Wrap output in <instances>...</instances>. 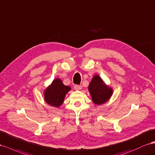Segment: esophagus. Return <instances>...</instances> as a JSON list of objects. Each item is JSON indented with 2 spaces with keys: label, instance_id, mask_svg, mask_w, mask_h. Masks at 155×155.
Listing matches in <instances>:
<instances>
[{
  "label": "esophagus",
  "instance_id": "1",
  "mask_svg": "<svg viewBox=\"0 0 155 155\" xmlns=\"http://www.w3.org/2000/svg\"><path fill=\"white\" fill-rule=\"evenodd\" d=\"M74 88L76 90H81L82 89V86L81 85H78V84H75L74 86Z\"/></svg>",
  "mask_w": 155,
  "mask_h": 155
}]
</instances>
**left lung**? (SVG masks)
Segmentation results:
<instances>
[{
	"label": "left lung",
	"mask_w": 155,
	"mask_h": 155,
	"mask_svg": "<svg viewBox=\"0 0 155 155\" xmlns=\"http://www.w3.org/2000/svg\"><path fill=\"white\" fill-rule=\"evenodd\" d=\"M88 89L93 102L99 105L107 102L112 94V90L104 84L102 79L97 75L92 78Z\"/></svg>",
	"instance_id": "left-lung-1"
}]
</instances>
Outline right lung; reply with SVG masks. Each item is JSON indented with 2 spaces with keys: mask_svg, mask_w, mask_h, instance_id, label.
<instances>
[{
  "mask_svg": "<svg viewBox=\"0 0 155 155\" xmlns=\"http://www.w3.org/2000/svg\"><path fill=\"white\" fill-rule=\"evenodd\" d=\"M70 90V87L65 86L59 78L55 79L45 91L46 103L53 107H60L64 102L65 94Z\"/></svg>",
  "mask_w": 155,
  "mask_h": 155,
  "instance_id": "right-lung-1",
  "label": "right lung"
}]
</instances>
